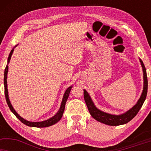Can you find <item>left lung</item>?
<instances>
[{
  "mask_svg": "<svg viewBox=\"0 0 151 151\" xmlns=\"http://www.w3.org/2000/svg\"><path fill=\"white\" fill-rule=\"evenodd\" d=\"M139 60L140 63H141L142 71H143V91H142L141 96H140V98H139L137 103L131 109L127 111V112L120 115H113L100 110L94 104V103L93 102L89 94L88 93V92L85 89H84V98L86 106H87L88 111H89L91 115L95 119H96L97 121L109 126L122 125L125 124H127L131 121L137 114V113L139 112V109H141L144 101L146 100L148 91V80L147 76H146V68L142 60L140 58Z\"/></svg>",
  "mask_w": 151,
  "mask_h": 151,
  "instance_id": "8db88e82",
  "label": "left lung"
}]
</instances>
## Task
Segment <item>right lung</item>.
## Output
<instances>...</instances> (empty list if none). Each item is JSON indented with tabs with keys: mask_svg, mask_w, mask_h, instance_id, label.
<instances>
[{
	"mask_svg": "<svg viewBox=\"0 0 151 151\" xmlns=\"http://www.w3.org/2000/svg\"><path fill=\"white\" fill-rule=\"evenodd\" d=\"M16 45L15 47L12 49V50L10 52L9 57H8L7 59V66H6L5 69V73H4V86H5V98H6V101H7V103L8 104V106L10 109V110L12 113H14V115H16V117L19 119L20 121H21V122H22L24 124L28 126V127H37V128H43V127H50V126H52L55 124H56L57 122H58L60 121V119L62 118L63 117L64 111H65V104L66 102H67V100L68 98H69V93L71 91V88L73 87L72 86H70L69 87H68L67 88V90L65 91V93H64L63 100H62V102L60 104V107L59 110L58 112L56 113V114L53 115V117H51V118H49L47 120L45 121H42V122H30V121H27L25 119L22 118L21 116H20L18 114L17 112L15 111V109L13 108L12 105L10 102L9 98V95H8V89H7V73H8V65H9L10 60H11V57L12 53H13L14 51V48L17 46Z\"/></svg>",
	"mask_w": 151,
	"mask_h": 151,
	"instance_id": "1",
	"label": "right lung"
}]
</instances>
